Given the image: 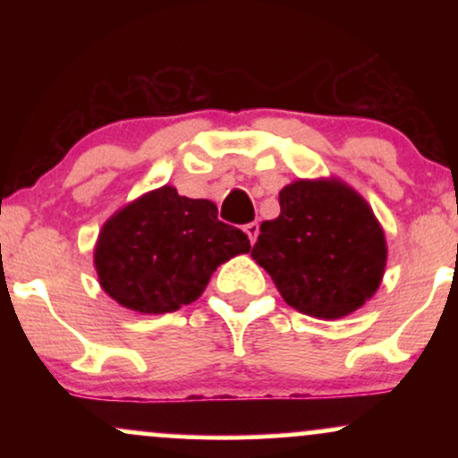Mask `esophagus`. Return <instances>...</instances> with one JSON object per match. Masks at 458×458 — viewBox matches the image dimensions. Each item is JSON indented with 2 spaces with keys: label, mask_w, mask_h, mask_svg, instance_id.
I'll use <instances>...</instances> for the list:
<instances>
[{
  "label": "esophagus",
  "mask_w": 458,
  "mask_h": 458,
  "mask_svg": "<svg viewBox=\"0 0 458 458\" xmlns=\"http://www.w3.org/2000/svg\"><path fill=\"white\" fill-rule=\"evenodd\" d=\"M259 233H260L259 222H251V224L245 225V234L250 236V243H256V239H259Z\"/></svg>",
  "instance_id": "obj_1"
}]
</instances>
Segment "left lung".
Listing matches in <instances>:
<instances>
[{
	"mask_svg": "<svg viewBox=\"0 0 458 458\" xmlns=\"http://www.w3.org/2000/svg\"><path fill=\"white\" fill-rule=\"evenodd\" d=\"M251 259L288 306L317 318H343L377 293L387 247L375 213L335 178L295 181L280 191V215L260 224Z\"/></svg>",
	"mask_w": 458,
	"mask_h": 458,
	"instance_id": "1",
	"label": "left lung"
}]
</instances>
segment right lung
Listing matches in <instances>:
<instances>
[{
    "instance_id": "right-lung-1",
    "label": "right lung",
    "mask_w": 458,
    "mask_h": 458,
    "mask_svg": "<svg viewBox=\"0 0 458 458\" xmlns=\"http://www.w3.org/2000/svg\"><path fill=\"white\" fill-rule=\"evenodd\" d=\"M250 250L243 230L219 222L211 199L178 196L165 185L105 222L94 267L120 306L165 314L196 301L222 262Z\"/></svg>"
}]
</instances>
